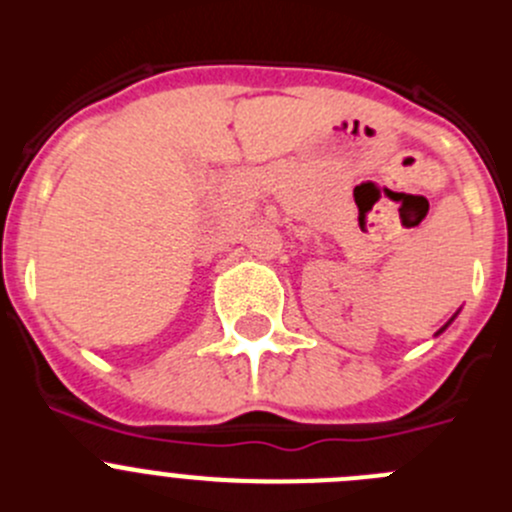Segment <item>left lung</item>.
I'll use <instances>...</instances> for the list:
<instances>
[{"instance_id":"obj_1","label":"left lung","mask_w":512,"mask_h":512,"mask_svg":"<svg viewBox=\"0 0 512 512\" xmlns=\"http://www.w3.org/2000/svg\"><path fill=\"white\" fill-rule=\"evenodd\" d=\"M451 320H454V318H451ZM451 320H449V323H451ZM449 323H446V325H443V328H441V330H438V333H443V330H446V328H449Z\"/></svg>"}]
</instances>
